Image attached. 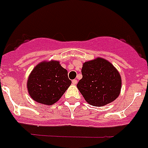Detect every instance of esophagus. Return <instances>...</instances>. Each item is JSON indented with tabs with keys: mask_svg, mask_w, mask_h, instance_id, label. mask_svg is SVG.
<instances>
[{
	"mask_svg": "<svg viewBox=\"0 0 148 148\" xmlns=\"http://www.w3.org/2000/svg\"><path fill=\"white\" fill-rule=\"evenodd\" d=\"M72 84H74V85H76V84H77V80H72Z\"/></svg>",
	"mask_w": 148,
	"mask_h": 148,
	"instance_id": "1",
	"label": "esophagus"
}]
</instances>
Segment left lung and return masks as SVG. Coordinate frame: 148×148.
I'll list each match as a JSON object with an SVG mask.
<instances>
[{
	"label": "left lung",
	"instance_id": "1",
	"mask_svg": "<svg viewBox=\"0 0 148 148\" xmlns=\"http://www.w3.org/2000/svg\"><path fill=\"white\" fill-rule=\"evenodd\" d=\"M79 91L89 105L101 107L120 95L122 80L119 71L109 61L98 57L83 64Z\"/></svg>",
	"mask_w": 148,
	"mask_h": 148
}]
</instances>
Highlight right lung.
Here are the masks:
<instances>
[{"label":"right lung","mask_w":148,"mask_h":148,"mask_svg":"<svg viewBox=\"0 0 148 148\" xmlns=\"http://www.w3.org/2000/svg\"><path fill=\"white\" fill-rule=\"evenodd\" d=\"M71 84L68 71L59 61H43L33 68L27 81V89L34 101L52 105L58 101Z\"/></svg>","instance_id":"1"}]
</instances>
